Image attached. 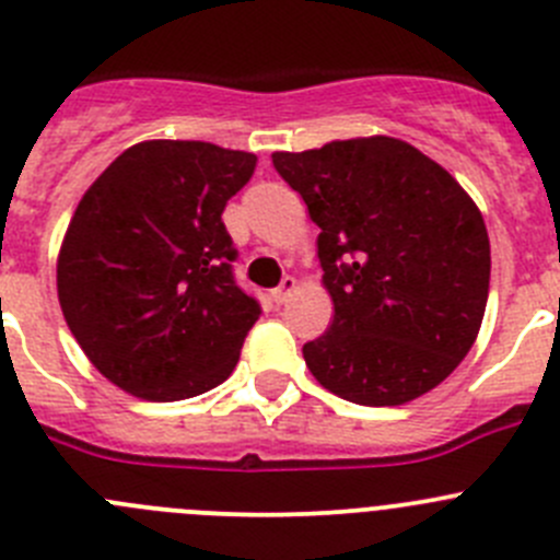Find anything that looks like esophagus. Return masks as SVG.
Masks as SVG:
<instances>
[{
  "label": "esophagus",
  "instance_id": "1",
  "mask_svg": "<svg viewBox=\"0 0 560 560\" xmlns=\"http://www.w3.org/2000/svg\"><path fill=\"white\" fill-rule=\"evenodd\" d=\"M294 289H296L294 277H283V283H280L275 291H271V302H275V305H283V302L289 300L291 291H294Z\"/></svg>",
  "mask_w": 560,
  "mask_h": 560
}]
</instances>
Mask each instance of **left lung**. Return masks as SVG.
I'll use <instances>...</instances> for the list:
<instances>
[{"label": "left lung", "mask_w": 560, "mask_h": 560, "mask_svg": "<svg viewBox=\"0 0 560 560\" xmlns=\"http://www.w3.org/2000/svg\"><path fill=\"white\" fill-rule=\"evenodd\" d=\"M318 233L335 318L302 346L311 374L363 407H398L465 360L489 296V236L454 175L393 137L271 153Z\"/></svg>", "instance_id": "8db88e82"}]
</instances>
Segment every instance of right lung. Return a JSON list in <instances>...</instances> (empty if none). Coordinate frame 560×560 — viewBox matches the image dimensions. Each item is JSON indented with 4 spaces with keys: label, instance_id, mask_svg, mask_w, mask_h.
Returning <instances> with one entry per match:
<instances>
[{
    "label": "right lung",
    "instance_id": "right-lung-1",
    "mask_svg": "<svg viewBox=\"0 0 560 560\" xmlns=\"http://www.w3.org/2000/svg\"><path fill=\"white\" fill-rule=\"evenodd\" d=\"M258 159L200 140L124 151L79 200L57 260L62 316L90 363L148 401L222 385L260 302L222 222Z\"/></svg>",
    "mask_w": 560,
    "mask_h": 560
}]
</instances>
